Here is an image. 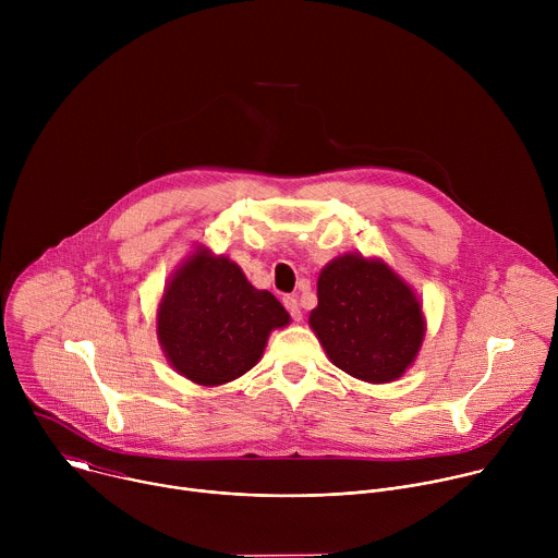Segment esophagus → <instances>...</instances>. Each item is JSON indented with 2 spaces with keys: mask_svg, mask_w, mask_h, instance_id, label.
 Here are the masks:
<instances>
[{
  "mask_svg": "<svg viewBox=\"0 0 558 558\" xmlns=\"http://www.w3.org/2000/svg\"><path fill=\"white\" fill-rule=\"evenodd\" d=\"M282 304H284V308L291 313L293 320H300V317H302V311H300V302H298V298L287 295V298L282 300Z\"/></svg>",
  "mask_w": 558,
  "mask_h": 558,
  "instance_id": "obj_1",
  "label": "esophagus"
}]
</instances>
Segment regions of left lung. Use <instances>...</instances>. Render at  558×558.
Returning <instances> with one entry per match:
<instances>
[{
	"label": "left lung",
	"mask_w": 558,
	"mask_h": 558,
	"mask_svg": "<svg viewBox=\"0 0 558 558\" xmlns=\"http://www.w3.org/2000/svg\"><path fill=\"white\" fill-rule=\"evenodd\" d=\"M308 325L344 373L384 384L400 377L424 340L422 304L384 263L347 254L317 278Z\"/></svg>",
	"instance_id": "obj_1"
}]
</instances>
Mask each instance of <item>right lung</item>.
<instances>
[{"instance_id": "right-lung-1", "label": "right lung", "mask_w": 558, "mask_h": 558, "mask_svg": "<svg viewBox=\"0 0 558 558\" xmlns=\"http://www.w3.org/2000/svg\"><path fill=\"white\" fill-rule=\"evenodd\" d=\"M289 313L225 256L198 250L170 280L158 306V340L170 364L201 386L247 373Z\"/></svg>"}]
</instances>
